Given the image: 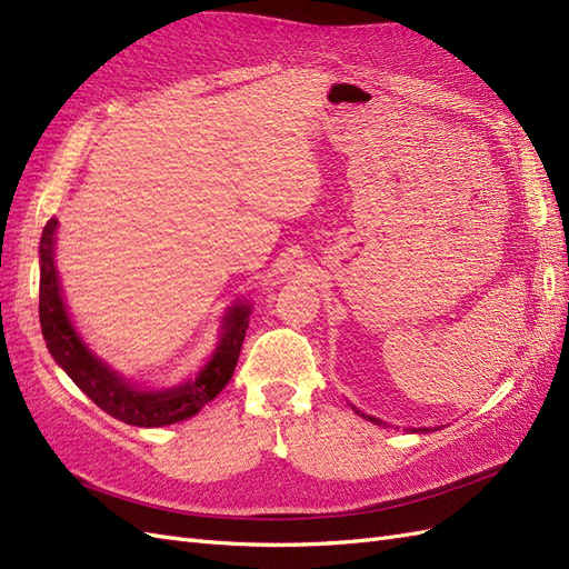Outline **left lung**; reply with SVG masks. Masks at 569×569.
Segmentation results:
<instances>
[{
  "label": "left lung",
  "instance_id": "8db88e82",
  "mask_svg": "<svg viewBox=\"0 0 569 569\" xmlns=\"http://www.w3.org/2000/svg\"><path fill=\"white\" fill-rule=\"evenodd\" d=\"M356 412H360V410H356ZM360 416H363V412H360ZM366 418H368V416H366ZM368 420H370V422H377V425H382L380 420H375V418H368Z\"/></svg>",
  "mask_w": 569,
  "mask_h": 569
}]
</instances>
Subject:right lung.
Wrapping results in <instances>:
<instances>
[{
    "instance_id": "add662e5",
    "label": "right lung",
    "mask_w": 569,
    "mask_h": 569,
    "mask_svg": "<svg viewBox=\"0 0 569 569\" xmlns=\"http://www.w3.org/2000/svg\"><path fill=\"white\" fill-rule=\"evenodd\" d=\"M54 230L57 220L51 218L40 237V325L49 353L101 410L120 422L163 427L197 416L230 382L249 327V306L230 308L220 347L194 382L170 391H137L99 363L68 320L54 268Z\"/></svg>"
}]
</instances>
